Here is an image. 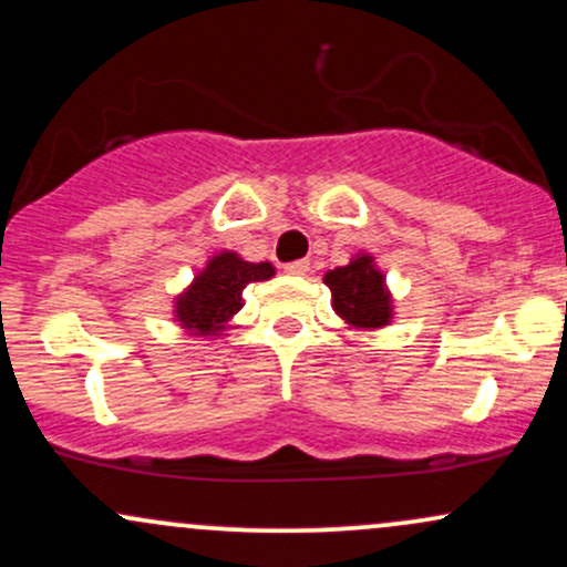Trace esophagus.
<instances>
[{"label": "esophagus", "instance_id": "esophagus-1", "mask_svg": "<svg viewBox=\"0 0 567 567\" xmlns=\"http://www.w3.org/2000/svg\"><path fill=\"white\" fill-rule=\"evenodd\" d=\"M309 271V261H292V264H285V275H292V277H301Z\"/></svg>", "mask_w": 567, "mask_h": 567}]
</instances>
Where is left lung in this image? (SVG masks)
<instances>
[{
  "label": "left lung",
  "instance_id": "1",
  "mask_svg": "<svg viewBox=\"0 0 567 567\" xmlns=\"http://www.w3.org/2000/svg\"><path fill=\"white\" fill-rule=\"evenodd\" d=\"M322 282L330 288L333 311L347 330H381L394 322V296L370 252L360 250L347 266L324 271Z\"/></svg>",
  "mask_w": 567,
  "mask_h": 567
}]
</instances>
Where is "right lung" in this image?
I'll return each instance as SVG.
<instances>
[{"label": "right lung", "instance_id": "add662e5", "mask_svg": "<svg viewBox=\"0 0 567 567\" xmlns=\"http://www.w3.org/2000/svg\"><path fill=\"white\" fill-rule=\"evenodd\" d=\"M271 277L275 266L269 261L252 264L234 250H218L173 298V320L194 338L226 336L237 328L234 317L245 306L243 290L250 282H266Z\"/></svg>", "mask_w": 567, "mask_h": 567}]
</instances>
